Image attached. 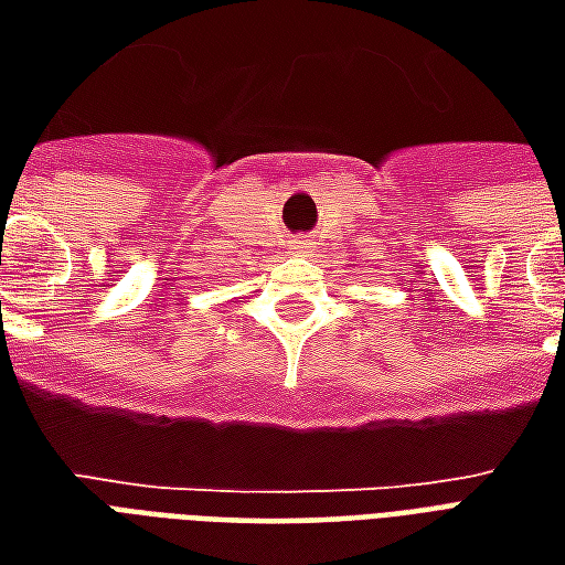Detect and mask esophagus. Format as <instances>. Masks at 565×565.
I'll return each mask as SVG.
<instances>
[{"instance_id": "34e87169", "label": "esophagus", "mask_w": 565, "mask_h": 565, "mask_svg": "<svg viewBox=\"0 0 565 565\" xmlns=\"http://www.w3.org/2000/svg\"><path fill=\"white\" fill-rule=\"evenodd\" d=\"M290 250H294V254H308V250H311V238H294V242H290Z\"/></svg>"}]
</instances>
